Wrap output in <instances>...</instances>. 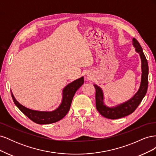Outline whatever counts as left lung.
I'll use <instances>...</instances> for the list:
<instances>
[{
  "label": "left lung",
  "instance_id": "1",
  "mask_svg": "<svg viewBox=\"0 0 156 156\" xmlns=\"http://www.w3.org/2000/svg\"><path fill=\"white\" fill-rule=\"evenodd\" d=\"M133 44L135 50L140 55L142 62V77L139 91L129 101L115 107H108L103 103V94L101 89L94 84L96 89V107L98 112L107 119H118L124 117L133 112L142 101L146 95L148 84V65L147 60L143 53L142 48L139 41L135 38L133 39Z\"/></svg>",
  "mask_w": 156,
  "mask_h": 156
}]
</instances>
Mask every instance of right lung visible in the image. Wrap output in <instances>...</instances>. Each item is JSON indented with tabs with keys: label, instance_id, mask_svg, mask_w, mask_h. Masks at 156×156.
<instances>
[{
	"label": "right lung",
	"instance_id": "1",
	"mask_svg": "<svg viewBox=\"0 0 156 156\" xmlns=\"http://www.w3.org/2000/svg\"><path fill=\"white\" fill-rule=\"evenodd\" d=\"M84 83L83 77L68 84L63 90V98L60 105L56 110L51 112L37 111L29 109L23 106L14 98L12 92V97L16 105L29 119L38 124H48L55 123L62 119L68 112L75 93Z\"/></svg>",
	"mask_w": 156,
	"mask_h": 156
}]
</instances>
